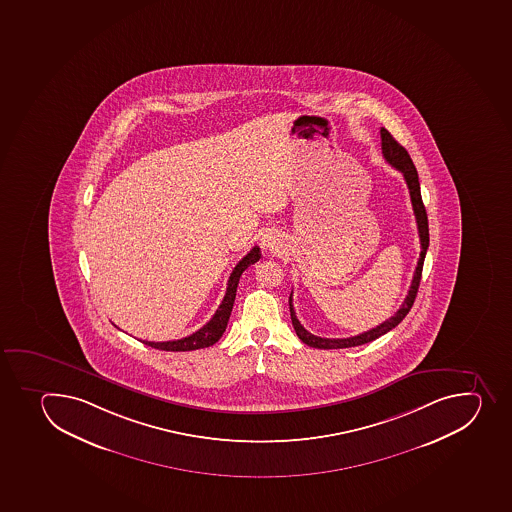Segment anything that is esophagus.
<instances>
[{"instance_id":"1","label":"esophagus","mask_w":512,"mask_h":512,"mask_svg":"<svg viewBox=\"0 0 512 512\" xmlns=\"http://www.w3.org/2000/svg\"><path fill=\"white\" fill-rule=\"evenodd\" d=\"M263 249L268 250H277L278 249V239L273 234H265L262 239Z\"/></svg>"}]
</instances>
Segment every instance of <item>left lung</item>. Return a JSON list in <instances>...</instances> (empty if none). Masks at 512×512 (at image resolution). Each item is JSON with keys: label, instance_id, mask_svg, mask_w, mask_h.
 <instances>
[{"label": "left lung", "instance_id": "obj_1", "mask_svg": "<svg viewBox=\"0 0 512 512\" xmlns=\"http://www.w3.org/2000/svg\"><path fill=\"white\" fill-rule=\"evenodd\" d=\"M381 151L385 156L386 162L395 167L396 171L403 174L404 181L408 184L409 195H411V204H413L414 217H416V224H418L419 242H421V254H419L418 265L414 270L413 282L409 287L408 295L404 298L403 305L400 310L386 322L381 323L378 327L371 328V330L360 333V335L350 336V338H322V336H315L310 331L303 328L302 323L298 322L295 310H293L292 295H290V317H292L293 328L297 331L298 338L305 343V345L313 346V348H322V350H338V348H351V346L365 345L370 341L380 338L388 331L398 327L403 318L408 315L409 310L413 307L414 298L418 293L419 282H421V272H423L424 257H426V250L429 247V229H428V214L424 209L423 199H421V189H419L418 171L414 167L408 151L401 146L400 142L396 141L395 137L391 136L390 132L386 131L385 127H381Z\"/></svg>", "mask_w": 512, "mask_h": 512}]
</instances>
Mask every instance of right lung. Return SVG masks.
Here are the masks:
<instances>
[{"label": "right lung", "instance_id": "obj_1", "mask_svg": "<svg viewBox=\"0 0 512 512\" xmlns=\"http://www.w3.org/2000/svg\"><path fill=\"white\" fill-rule=\"evenodd\" d=\"M260 249L254 247L250 250L249 254L245 255L234 270L230 273L229 283H227V292H225L224 300L217 308L214 317L210 318L209 322L205 323L204 327L195 331L192 335L185 336L181 340L174 341H144L146 345L157 348V350L164 351H192L200 350V348H207L220 340V336L224 335L227 323H229L230 313L234 308L235 295H237V287H239L240 275L244 270L254 265L260 258Z\"/></svg>", "mask_w": 512, "mask_h": 512}]
</instances>
